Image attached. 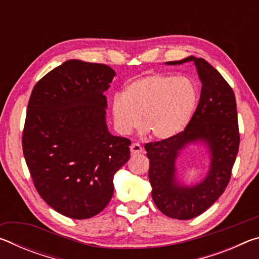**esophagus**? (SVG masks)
Masks as SVG:
<instances>
[{
    "instance_id": "1",
    "label": "esophagus",
    "mask_w": 259,
    "mask_h": 259,
    "mask_svg": "<svg viewBox=\"0 0 259 259\" xmlns=\"http://www.w3.org/2000/svg\"><path fill=\"white\" fill-rule=\"evenodd\" d=\"M130 151H131V153H133V154H137V153H142L143 152V147L140 146L139 144L134 143V144H131Z\"/></svg>"
}]
</instances>
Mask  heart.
Segmentation results:
<instances>
[{
  "label": "heart",
  "instance_id": "heart-1",
  "mask_svg": "<svg viewBox=\"0 0 259 259\" xmlns=\"http://www.w3.org/2000/svg\"><path fill=\"white\" fill-rule=\"evenodd\" d=\"M199 100L195 83L186 76L153 73L138 77L123 94L112 99V116L119 134L128 135L142 125L153 137L170 139L191 121Z\"/></svg>",
  "mask_w": 259,
  "mask_h": 259
}]
</instances>
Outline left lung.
Masks as SVG:
<instances>
[{
    "label": "left lung",
    "instance_id": "1",
    "mask_svg": "<svg viewBox=\"0 0 259 259\" xmlns=\"http://www.w3.org/2000/svg\"><path fill=\"white\" fill-rule=\"evenodd\" d=\"M187 61L194 63L202 83L198 107L181 134L145 145L150 159L148 178L153 201L165 216L182 221L204 212L224 193L240 145L238 113L232 88L203 58L190 56L168 61L166 65ZM198 141L208 147L209 171L204 181L195 186H183L176 177V160L187 145Z\"/></svg>",
    "mask_w": 259,
    "mask_h": 259
}]
</instances>
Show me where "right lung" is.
<instances>
[{"mask_svg": "<svg viewBox=\"0 0 259 259\" xmlns=\"http://www.w3.org/2000/svg\"><path fill=\"white\" fill-rule=\"evenodd\" d=\"M107 65L71 59L33 88L23 151L41 198L64 216L87 219L112 199L114 175L130 157V140L109 133L104 93Z\"/></svg>", "mask_w": 259, "mask_h": 259, "instance_id": "right-lung-1", "label": "right lung"}]
</instances>
